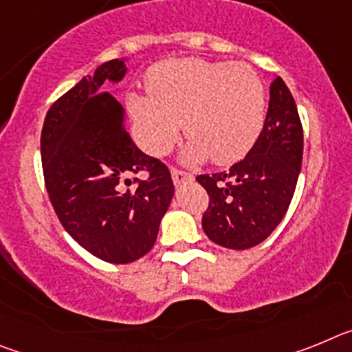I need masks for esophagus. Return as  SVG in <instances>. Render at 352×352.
Wrapping results in <instances>:
<instances>
[{
  "mask_svg": "<svg viewBox=\"0 0 352 352\" xmlns=\"http://www.w3.org/2000/svg\"><path fill=\"white\" fill-rule=\"evenodd\" d=\"M170 176H173L174 185H182V183L192 182V179H194V176H192L190 173H185V170H179V169L170 170Z\"/></svg>",
  "mask_w": 352,
  "mask_h": 352,
  "instance_id": "1",
  "label": "esophagus"
}]
</instances>
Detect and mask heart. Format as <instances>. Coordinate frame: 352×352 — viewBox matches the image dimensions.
<instances>
[{
  "label": "heart",
  "mask_w": 352,
  "mask_h": 352,
  "mask_svg": "<svg viewBox=\"0 0 352 352\" xmlns=\"http://www.w3.org/2000/svg\"><path fill=\"white\" fill-rule=\"evenodd\" d=\"M148 96H126L142 146L164 155L183 125L190 144L185 162L210 157L217 166L241 160L256 144L266 118V89L245 63L185 58L158 63L146 79Z\"/></svg>",
  "instance_id": "b5f03b06"
}]
</instances>
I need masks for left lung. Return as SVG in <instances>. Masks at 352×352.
I'll return each instance as SVG.
<instances>
[{
  "mask_svg": "<svg viewBox=\"0 0 352 352\" xmlns=\"http://www.w3.org/2000/svg\"><path fill=\"white\" fill-rule=\"evenodd\" d=\"M303 158V129L296 102L280 77L270 86L263 132L243 160L229 170L201 174L210 195L203 229L220 247L245 250L268 238L294 195Z\"/></svg>",
  "mask_w": 352,
  "mask_h": 352,
  "instance_id": "1",
  "label": "left lung"
}]
</instances>
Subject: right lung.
Returning a JSON list of instances; mask_svg holds the SVG:
<instances>
[{"label":"right lung","mask_w":352,"mask_h":352,"mask_svg":"<svg viewBox=\"0 0 352 352\" xmlns=\"http://www.w3.org/2000/svg\"><path fill=\"white\" fill-rule=\"evenodd\" d=\"M125 74V60H111L82 77L51 105L40 139L45 188L61 226L113 264L133 263L153 248L174 195L166 164L133 144L125 111L104 91L107 80L120 82ZM139 172L146 180L131 178Z\"/></svg>","instance_id":"add662e5"}]
</instances>
